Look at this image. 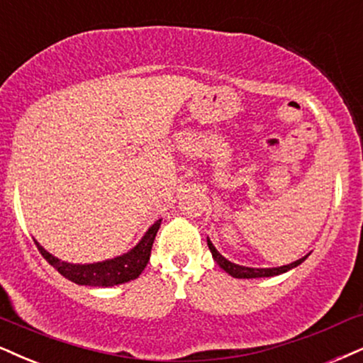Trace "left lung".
Returning <instances> with one entry per match:
<instances>
[{"label":"left lung","instance_id":"left-lung-1","mask_svg":"<svg viewBox=\"0 0 363 363\" xmlns=\"http://www.w3.org/2000/svg\"><path fill=\"white\" fill-rule=\"evenodd\" d=\"M207 244H208L210 252H212L213 261H216V262L218 264V266L222 267L223 271L229 272V274H230L232 277H237V279H252V277H271V276L283 274V272H286V271L293 269V267L299 266V264H301L308 256H310V254H308V256L298 259V261L291 262V264H288V266H281V267H264V269H259V267H245V266H239V264H234V262L227 261V259L223 257L222 254L218 252V250H217L216 247H213V244L210 242V239H207Z\"/></svg>","mask_w":363,"mask_h":363}]
</instances>
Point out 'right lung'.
<instances>
[{
  "label": "right lung",
  "instance_id": "obj_1",
  "mask_svg": "<svg viewBox=\"0 0 363 363\" xmlns=\"http://www.w3.org/2000/svg\"><path fill=\"white\" fill-rule=\"evenodd\" d=\"M161 225V220H156L153 225L147 229V232L143 235V239L136 244V247H133L129 252L118 256L114 259H107L102 262H94V264H70L65 261H60L55 256H52L50 252H47L37 240V245L40 254L47 259L50 266L60 272L62 276L67 277L69 281H72L75 284L80 286H101V288H109V286L123 284L128 281L136 279L141 274L143 269L146 267L147 261L151 256V247H153L156 232H158Z\"/></svg>",
  "mask_w": 363,
  "mask_h": 363
}]
</instances>
